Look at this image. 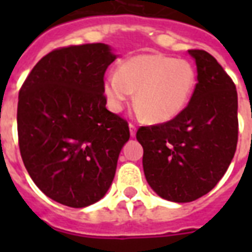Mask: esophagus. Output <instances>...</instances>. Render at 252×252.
Instances as JSON below:
<instances>
[{"label":"esophagus","mask_w":252,"mask_h":252,"mask_svg":"<svg viewBox=\"0 0 252 252\" xmlns=\"http://www.w3.org/2000/svg\"><path fill=\"white\" fill-rule=\"evenodd\" d=\"M129 130H130V136L134 137V136H136V126L132 124V123H129Z\"/></svg>","instance_id":"obj_1"}]
</instances>
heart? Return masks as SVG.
Returning <instances> with one entry per match:
<instances>
[{
	"label": "heart",
	"instance_id": "b5f03b06",
	"mask_svg": "<svg viewBox=\"0 0 252 252\" xmlns=\"http://www.w3.org/2000/svg\"><path fill=\"white\" fill-rule=\"evenodd\" d=\"M196 72L188 61L161 53H141L126 61L119 72L104 80V95L111 111L120 112L132 98L137 112L154 124L179 116L191 100Z\"/></svg>",
	"mask_w": 252,
	"mask_h": 252
}]
</instances>
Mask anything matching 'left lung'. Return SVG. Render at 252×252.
I'll return each instance as SVG.
<instances>
[{
    "mask_svg": "<svg viewBox=\"0 0 252 252\" xmlns=\"http://www.w3.org/2000/svg\"><path fill=\"white\" fill-rule=\"evenodd\" d=\"M197 84L183 112L167 123L138 128L148 183L162 199L189 203L226 172L238 142V95L215 57L189 49Z\"/></svg>",
    "mask_w": 252,
    "mask_h": 252,
    "instance_id": "1",
    "label": "left lung"
}]
</instances>
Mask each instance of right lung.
Here are the masks:
<instances>
[{
    "label": "right lung",
    "instance_id": "add662e5",
    "mask_svg": "<svg viewBox=\"0 0 252 252\" xmlns=\"http://www.w3.org/2000/svg\"><path fill=\"white\" fill-rule=\"evenodd\" d=\"M116 55L103 43L45 55L18 98V141L31 179L72 208L96 203L114 180L128 123L106 108L104 73Z\"/></svg>",
    "mask_w": 252,
    "mask_h": 252
}]
</instances>
